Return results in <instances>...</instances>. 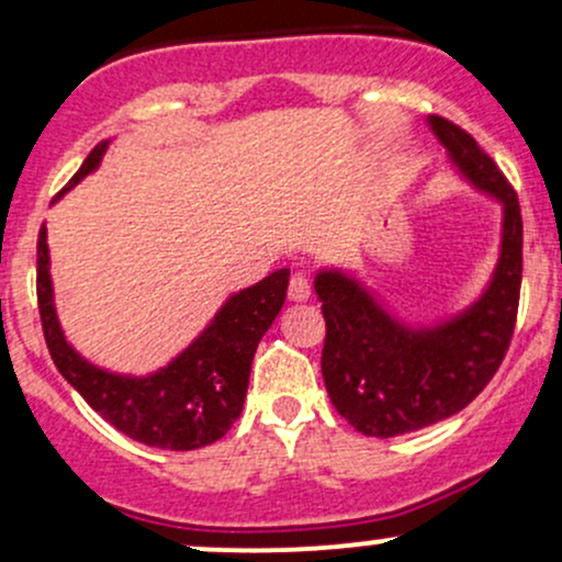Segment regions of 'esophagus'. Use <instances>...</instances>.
<instances>
[{
    "label": "esophagus",
    "instance_id": "esophagus-1",
    "mask_svg": "<svg viewBox=\"0 0 562 562\" xmlns=\"http://www.w3.org/2000/svg\"><path fill=\"white\" fill-rule=\"evenodd\" d=\"M288 299L291 301H306L312 299V285L304 274H293L291 285H288Z\"/></svg>",
    "mask_w": 562,
    "mask_h": 562
}]
</instances>
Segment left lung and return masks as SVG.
<instances>
[{"label":"left lung","instance_id":"left-lung-1","mask_svg":"<svg viewBox=\"0 0 562 562\" xmlns=\"http://www.w3.org/2000/svg\"><path fill=\"white\" fill-rule=\"evenodd\" d=\"M456 170L502 202V250L483 295L429 328L394 319L360 280L338 269L314 277L323 301V379L336 411L368 437L431 427L472 403L507 355L522 282V218L515 189L470 133L429 116Z\"/></svg>","mask_w":562,"mask_h":562}]
</instances>
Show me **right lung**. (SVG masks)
Masks as SVG:
<instances>
[{
  "mask_svg": "<svg viewBox=\"0 0 562 562\" xmlns=\"http://www.w3.org/2000/svg\"><path fill=\"white\" fill-rule=\"evenodd\" d=\"M106 146L109 140H103L88 154L64 191L101 165ZM288 277L291 269H277L252 288L229 295L213 323L176 360L138 379L95 368L71 349L53 304L45 224L36 239V304L55 368L111 427L162 451H194L232 429L243 413L258 341L285 304Z\"/></svg>",
  "mask_w": 562,
  "mask_h": 562,
  "instance_id": "1",
  "label": "right lung"
}]
</instances>
